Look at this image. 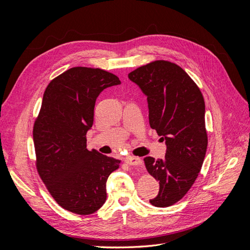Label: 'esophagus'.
<instances>
[{"mask_svg":"<svg viewBox=\"0 0 250 250\" xmlns=\"http://www.w3.org/2000/svg\"><path fill=\"white\" fill-rule=\"evenodd\" d=\"M126 163L129 166H140L142 165V160L137 156H129L126 158Z\"/></svg>","mask_w":250,"mask_h":250,"instance_id":"obj_1","label":"esophagus"}]
</instances>
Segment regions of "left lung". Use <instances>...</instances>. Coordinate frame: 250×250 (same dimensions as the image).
I'll return each mask as SVG.
<instances>
[{
    "instance_id": "1",
    "label": "left lung",
    "mask_w": 250,
    "mask_h": 250,
    "mask_svg": "<svg viewBox=\"0 0 250 250\" xmlns=\"http://www.w3.org/2000/svg\"><path fill=\"white\" fill-rule=\"evenodd\" d=\"M128 78L147 97L150 127L167 146L163 160L144 158L147 171L160 181L150 203L167 208L188 193L202 167L208 148L203 97L179 65L166 60L140 66Z\"/></svg>"
}]
</instances>
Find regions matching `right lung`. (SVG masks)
Listing matches in <instances>:
<instances>
[{
	"mask_svg": "<svg viewBox=\"0 0 250 250\" xmlns=\"http://www.w3.org/2000/svg\"><path fill=\"white\" fill-rule=\"evenodd\" d=\"M121 84L101 69L76 66L53 79L33 127L36 167L60 207L89 215L106 200V181L121 161L86 148V132L103 89Z\"/></svg>",
	"mask_w": 250,
	"mask_h": 250,
	"instance_id": "add662e5",
	"label": "right lung"
}]
</instances>
